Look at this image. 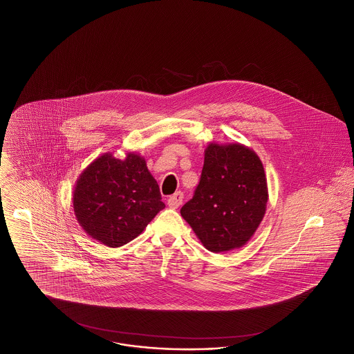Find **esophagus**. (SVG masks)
I'll list each match as a JSON object with an SVG mask.
<instances>
[{"label":"esophagus","instance_id":"obj_1","mask_svg":"<svg viewBox=\"0 0 354 354\" xmlns=\"http://www.w3.org/2000/svg\"><path fill=\"white\" fill-rule=\"evenodd\" d=\"M183 203V193L182 192H176L174 193L172 196L169 197V200H167V204L169 206L171 207V209H178Z\"/></svg>","mask_w":354,"mask_h":354}]
</instances>
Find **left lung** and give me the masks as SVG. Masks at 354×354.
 <instances>
[{"label":"left lung","mask_w":354,"mask_h":354,"mask_svg":"<svg viewBox=\"0 0 354 354\" xmlns=\"http://www.w3.org/2000/svg\"><path fill=\"white\" fill-rule=\"evenodd\" d=\"M268 183L257 154L240 144H210L193 197L180 209L204 247L222 253L243 247L268 204Z\"/></svg>","instance_id":"obj_1"}]
</instances>
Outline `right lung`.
<instances>
[{
	"mask_svg": "<svg viewBox=\"0 0 354 354\" xmlns=\"http://www.w3.org/2000/svg\"><path fill=\"white\" fill-rule=\"evenodd\" d=\"M161 200L144 158L133 153L124 161L111 154L97 158L80 175L73 196L77 222L110 248L138 237L165 207Z\"/></svg>",
	"mask_w": 354,
	"mask_h": 354,
	"instance_id": "add662e5",
	"label": "right lung"
}]
</instances>
